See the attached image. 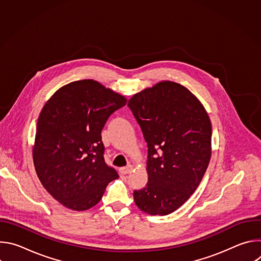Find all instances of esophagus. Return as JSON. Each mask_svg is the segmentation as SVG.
I'll return each mask as SVG.
<instances>
[{
  "label": "esophagus",
  "mask_w": 261,
  "mask_h": 261,
  "mask_svg": "<svg viewBox=\"0 0 261 261\" xmlns=\"http://www.w3.org/2000/svg\"><path fill=\"white\" fill-rule=\"evenodd\" d=\"M133 168H134V166H133L132 164H128V165L125 166V167H121V168H120V172H121L122 174H127V173H130V172L133 170Z\"/></svg>",
  "instance_id": "34e87169"
}]
</instances>
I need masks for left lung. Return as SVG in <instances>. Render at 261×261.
<instances>
[{"label":"left lung","instance_id":"1","mask_svg":"<svg viewBox=\"0 0 261 261\" xmlns=\"http://www.w3.org/2000/svg\"><path fill=\"white\" fill-rule=\"evenodd\" d=\"M128 106L148 147V180L134 191V201L148 215L171 214L194 193L208 166L210 117L194 94L170 81L136 93Z\"/></svg>","mask_w":261,"mask_h":261}]
</instances>
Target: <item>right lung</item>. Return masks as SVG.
Here are the masks:
<instances>
[{"mask_svg":"<svg viewBox=\"0 0 261 261\" xmlns=\"http://www.w3.org/2000/svg\"><path fill=\"white\" fill-rule=\"evenodd\" d=\"M127 98L94 80L72 82L44 104L37 122L33 161L46 191L72 211H87L119 177L104 162L101 131Z\"/></svg>","mask_w":261,"mask_h":261,"instance_id":"1","label":"right lung"}]
</instances>
